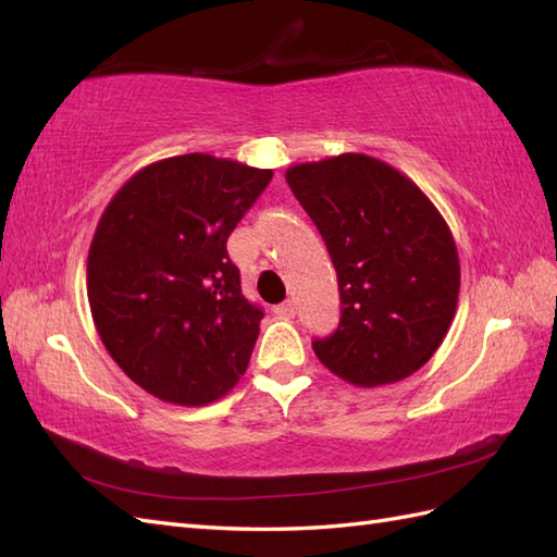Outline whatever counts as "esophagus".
I'll list each match as a JSON object with an SVG mask.
<instances>
[{
    "label": "esophagus",
    "mask_w": 557,
    "mask_h": 557,
    "mask_svg": "<svg viewBox=\"0 0 557 557\" xmlns=\"http://www.w3.org/2000/svg\"><path fill=\"white\" fill-rule=\"evenodd\" d=\"M275 313L280 318H287V321H289V318H294V313H297V311H294V304L292 301H282V304L275 306Z\"/></svg>",
    "instance_id": "34e87169"
}]
</instances>
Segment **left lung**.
Instances as JSON below:
<instances>
[{
	"label": "left lung",
	"mask_w": 557,
	"mask_h": 557,
	"mask_svg": "<svg viewBox=\"0 0 557 557\" xmlns=\"http://www.w3.org/2000/svg\"><path fill=\"white\" fill-rule=\"evenodd\" d=\"M285 180L337 270L342 318L315 357L357 387L405 381L455 321L459 256L441 210L407 174L363 152L292 164Z\"/></svg>",
	"instance_id": "left-lung-1"
}]
</instances>
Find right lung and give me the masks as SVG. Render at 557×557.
<instances>
[{
	"mask_svg": "<svg viewBox=\"0 0 557 557\" xmlns=\"http://www.w3.org/2000/svg\"><path fill=\"white\" fill-rule=\"evenodd\" d=\"M270 180L188 152L146 164L104 208L88 251L92 323L152 397L206 407L246 373L263 311L244 299L227 239Z\"/></svg>",
	"mask_w": 557,
	"mask_h": 557,
	"instance_id": "add662e5",
	"label": "right lung"
}]
</instances>
